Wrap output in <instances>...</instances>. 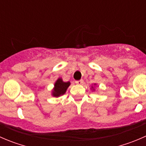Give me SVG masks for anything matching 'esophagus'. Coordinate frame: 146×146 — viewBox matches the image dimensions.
I'll return each mask as SVG.
<instances>
[{
	"label": "esophagus",
	"mask_w": 146,
	"mask_h": 146,
	"mask_svg": "<svg viewBox=\"0 0 146 146\" xmlns=\"http://www.w3.org/2000/svg\"><path fill=\"white\" fill-rule=\"evenodd\" d=\"M82 82H83V80H77V81H76V83L77 84V85H82Z\"/></svg>",
	"instance_id": "obj_1"
}]
</instances>
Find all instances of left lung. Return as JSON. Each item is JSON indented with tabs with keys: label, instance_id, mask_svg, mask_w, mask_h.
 Masks as SVG:
<instances>
[{
	"label": "left lung",
	"instance_id": "1",
	"mask_svg": "<svg viewBox=\"0 0 146 146\" xmlns=\"http://www.w3.org/2000/svg\"><path fill=\"white\" fill-rule=\"evenodd\" d=\"M95 85H96V84H95ZM92 89L93 90H95V89H94V88H93V87H92Z\"/></svg>",
	"mask_w": 146,
	"mask_h": 146
}]
</instances>
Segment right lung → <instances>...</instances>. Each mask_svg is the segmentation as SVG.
I'll list each match as a JSON object with an SVG mask.
<instances>
[{"label": "right lung", "mask_w": 146, "mask_h": 146, "mask_svg": "<svg viewBox=\"0 0 146 146\" xmlns=\"http://www.w3.org/2000/svg\"><path fill=\"white\" fill-rule=\"evenodd\" d=\"M70 82L63 81L62 78H59L57 79V80L54 83V87L53 88L51 95H53V97H55V98H58V97L64 95L66 93V90H67L68 88L70 86Z\"/></svg>", "instance_id": "right-lung-1"}]
</instances>
